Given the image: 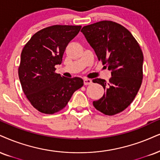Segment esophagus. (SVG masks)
Segmentation results:
<instances>
[{
  "mask_svg": "<svg viewBox=\"0 0 160 160\" xmlns=\"http://www.w3.org/2000/svg\"><path fill=\"white\" fill-rule=\"evenodd\" d=\"M91 83H92L91 79H89V78H84V85H88V84H90Z\"/></svg>",
  "mask_w": 160,
  "mask_h": 160,
  "instance_id": "obj_1",
  "label": "esophagus"
}]
</instances>
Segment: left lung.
I'll use <instances>...</instances> for the list:
<instances>
[{"label": "left lung", "mask_w": 160, "mask_h": 160, "mask_svg": "<svg viewBox=\"0 0 160 160\" xmlns=\"http://www.w3.org/2000/svg\"><path fill=\"white\" fill-rule=\"evenodd\" d=\"M81 32L95 51L104 68L111 71L107 83L94 78L105 92L92 104L96 110L113 116L125 110L133 101L143 78V53L134 37L125 27L110 21L84 26Z\"/></svg>", "instance_id": "8db88e82"}]
</instances>
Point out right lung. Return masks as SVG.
<instances>
[{
  "instance_id": "add662e5",
  "label": "right lung",
  "mask_w": 160,
  "mask_h": 160,
  "mask_svg": "<svg viewBox=\"0 0 160 160\" xmlns=\"http://www.w3.org/2000/svg\"><path fill=\"white\" fill-rule=\"evenodd\" d=\"M81 26L53 25L41 29L25 44L18 76L22 90L39 112L53 114L66 107L73 92L84 85L78 77L65 78L55 72L69 42Z\"/></svg>"
}]
</instances>
